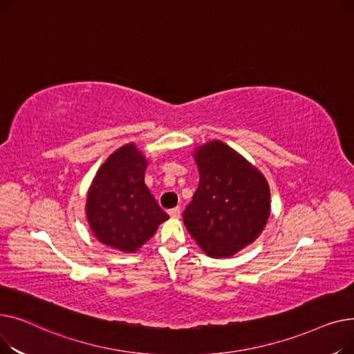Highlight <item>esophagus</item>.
Here are the masks:
<instances>
[{
	"label": "esophagus",
	"mask_w": 354,
	"mask_h": 354,
	"mask_svg": "<svg viewBox=\"0 0 354 354\" xmlns=\"http://www.w3.org/2000/svg\"><path fill=\"white\" fill-rule=\"evenodd\" d=\"M167 214H169V216L171 218H180V209L179 208H172V209H169L167 211Z\"/></svg>",
	"instance_id": "esophagus-1"
}]
</instances>
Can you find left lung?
Masks as SVG:
<instances>
[{"instance_id": "left-lung-1", "label": "left lung", "mask_w": 354, "mask_h": 354, "mask_svg": "<svg viewBox=\"0 0 354 354\" xmlns=\"http://www.w3.org/2000/svg\"><path fill=\"white\" fill-rule=\"evenodd\" d=\"M199 185L183 211V224L199 248L212 258H227L252 244L270 214L266 176L224 142L196 147Z\"/></svg>"}]
</instances>
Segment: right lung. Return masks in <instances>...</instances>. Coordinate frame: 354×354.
Returning <instances> with one entry per match:
<instances>
[{
  "mask_svg": "<svg viewBox=\"0 0 354 354\" xmlns=\"http://www.w3.org/2000/svg\"><path fill=\"white\" fill-rule=\"evenodd\" d=\"M146 167L145 155L135 143H127L111 153L93 178L86 216L102 244L136 252L169 218L146 187Z\"/></svg>",
  "mask_w": 354,
  "mask_h": 354,
  "instance_id": "add662e5",
  "label": "right lung"
}]
</instances>
